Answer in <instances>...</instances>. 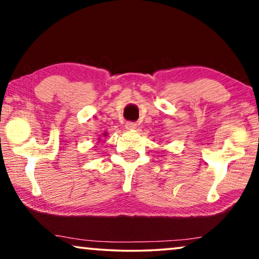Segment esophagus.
Wrapping results in <instances>:
<instances>
[{"label": "esophagus", "instance_id": "esophagus-1", "mask_svg": "<svg viewBox=\"0 0 259 259\" xmlns=\"http://www.w3.org/2000/svg\"><path fill=\"white\" fill-rule=\"evenodd\" d=\"M125 127H126V130H128V131H134V130L137 128V123L128 121V122H126Z\"/></svg>", "mask_w": 259, "mask_h": 259}]
</instances>
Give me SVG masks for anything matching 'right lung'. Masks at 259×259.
Listing matches in <instances>:
<instances>
[{
  "label": "right lung",
  "mask_w": 259,
  "mask_h": 259,
  "mask_svg": "<svg viewBox=\"0 0 259 259\" xmlns=\"http://www.w3.org/2000/svg\"><path fill=\"white\" fill-rule=\"evenodd\" d=\"M104 136H105V137H107V133H104Z\"/></svg>",
  "instance_id": "1"
}]
</instances>
